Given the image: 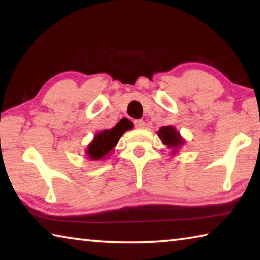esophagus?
<instances>
[{
	"label": "esophagus",
	"mask_w": 260,
	"mask_h": 260,
	"mask_svg": "<svg viewBox=\"0 0 260 260\" xmlns=\"http://www.w3.org/2000/svg\"><path fill=\"white\" fill-rule=\"evenodd\" d=\"M134 125L136 128H144V127H146V122H144L142 119H139L134 121Z\"/></svg>",
	"instance_id": "1"
}]
</instances>
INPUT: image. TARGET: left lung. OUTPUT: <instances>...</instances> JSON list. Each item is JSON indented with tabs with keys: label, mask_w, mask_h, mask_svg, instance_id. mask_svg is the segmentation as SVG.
I'll list each match as a JSON object with an SVG mask.
<instances>
[{
	"label": "left lung",
	"mask_w": 260,
	"mask_h": 260,
	"mask_svg": "<svg viewBox=\"0 0 260 260\" xmlns=\"http://www.w3.org/2000/svg\"><path fill=\"white\" fill-rule=\"evenodd\" d=\"M158 138L161 140L162 144L170 149L172 156L177 155L179 149L181 148L184 143H186V140H184L180 132L175 128L174 126H162L157 132Z\"/></svg>",
	"instance_id": "1"
}]
</instances>
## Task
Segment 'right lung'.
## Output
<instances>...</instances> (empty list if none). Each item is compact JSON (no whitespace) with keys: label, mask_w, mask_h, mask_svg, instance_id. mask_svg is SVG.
Wrapping results in <instances>:
<instances>
[{"label":"right lung","mask_w":260,"mask_h":260,"mask_svg":"<svg viewBox=\"0 0 260 260\" xmlns=\"http://www.w3.org/2000/svg\"><path fill=\"white\" fill-rule=\"evenodd\" d=\"M133 128L132 121H119L110 129H103L94 135V139L88 144L85 153L88 159L101 160L113 152L114 147L126 131Z\"/></svg>","instance_id":"add662e5"}]
</instances>
